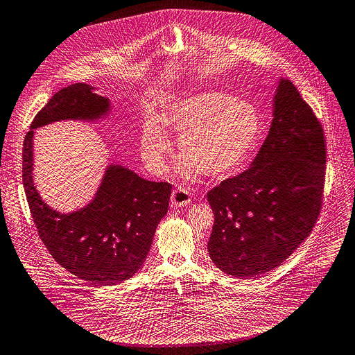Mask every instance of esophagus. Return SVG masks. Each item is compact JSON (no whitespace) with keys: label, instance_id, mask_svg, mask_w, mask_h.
Returning a JSON list of instances; mask_svg holds the SVG:
<instances>
[{"label":"esophagus","instance_id":"obj_1","mask_svg":"<svg viewBox=\"0 0 355 355\" xmlns=\"http://www.w3.org/2000/svg\"><path fill=\"white\" fill-rule=\"evenodd\" d=\"M191 202V196L189 192L185 189V188H177L173 191L171 194V204L173 207L175 208H180V207H185Z\"/></svg>","mask_w":355,"mask_h":355}]
</instances>
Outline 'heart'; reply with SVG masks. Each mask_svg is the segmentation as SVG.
<instances>
[{
	"mask_svg": "<svg viewBox=\"0 0 355 355\" xmlns=\"http://www.w3.org/2000/svg\"><path fill=\"white\" fill-rule=\"evenodd\" d=\"M159 121L178 140L184 155L177 166L182 178L204 173L214 180H227L243 167L261 132L256 107L234 96L204 90L174 101L159 116ZM140 151L154 174H163L173 143L158 123L144 125Z\"/></svg>",
	"mask_w": 355,
	"mask_h": 355,
	"instance_id": "b5f03b06",
	"label": "heart"
}]
</instances>
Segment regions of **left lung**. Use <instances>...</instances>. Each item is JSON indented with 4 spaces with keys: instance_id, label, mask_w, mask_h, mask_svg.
<instances>
[{
    "instance_id": "8db88e82",
    "label": "left lung",
    "mask_w": 355,
    "mask_h": 355,
    "mask_svg": "<svg viewBox=\"0 0 355 355\" xmlns=\"http://www.w3.org/2000/svg\"><path fill=\"white\" fill-rule=\"evenodd\" d=\"M323 127L296 86L280 78L272 124L249 168L208 194L209 257L223 273L249 279L292 254L313 231L323 202Z\"/></svg>"
}]
</instances>
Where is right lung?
I'll list each match as a JSON object with an SVG mask.
<instances>
[{"instance_id": "right-lung-1", "label": "right lung", "mask_w": 355, "mask_h": 355, "mask_svg": "<svg viewBox=\"0 0 355 355\" xmlns=\"http://www.w3.org/2000/svg\"><path fill=\"white\" fill-rule=\"evenodd\" d=\"M94 90L86 83L63 87L35 116L24 140L22 182L40 238L53 259L82 280L112 286L133 277L143 266L157 225L167 214L171 184L109 164L87 205L59 212L42 200L32 177L37 128L62 120L96 123L110 114V99Z\"/></svg>"}]
</instances>
